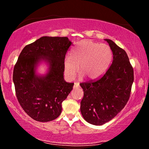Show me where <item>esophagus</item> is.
Segmentation results:
<instances>
[{
	"mask_svg": "<svg viewBox=\"0 0 149 149\" xmlns=\"http://www.w3.org/2000/svg\"><path fill=\"white\" fill-rule=\"evenodd\" d=\"M79 83H74V89H76V88L79 87Z\"/></svg>",
	"mask_w": 149,
	"mask_h": 149,
	"instance_id": "obj_1",
	"label": "esophagus"
}]
</instances>
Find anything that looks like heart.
I'll return each instance as SVG.
<instances>
[{"mask_svg":"<svg viewBox=\"0 0 149 149\" xmlns=\"http://www.w3.org/2000/svg\"><path fill=\"white\" fill-rule=\"evenodd\" d=\"M71 57L64 59L65 74L70 79L75 77L79 65L81 75L95 79L104 74L112 60V52L106 44H99L90 40H83L72 50Z\"/></svg>","mask_w":149,"mask_h":149,"instance_id":"heart-1","label":"heart"}]
</instances>
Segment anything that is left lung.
<instances>
[{
    "mask_svg": "<svg viewBox=\"0 0 149 149\" xmlns=\"http://www.w3.org/2000/svg\"><path fill=\"white\" fill-rule=\"evenodd\" d=\"M113 54L112 63L97 81L82 83L84 92L80 110L88 123L101 125L112 120L129 100L134 79L133 69L124 50L105 39Z\"/></svg>",
    "mask_w": 149,
    "mask_h": 149,
    "instance_id": "obj_1",
    "label": "left lung"
}]
</instances>
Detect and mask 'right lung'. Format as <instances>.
<instances>
[{
  "label": "right lung",
  "instance_id": "1",
  "mask_svg": "<svg viewBox=\"0 0 149 149\" xmlns=\"http://www.w3.org/2000/svg\"><path fill=\"white\" fill-rule=\"evenodd\" d=\"M72 44L66 37L44 36L27 45L15 65L13 82L17 100L33 119L50 122L62 112V103L73 89V83L64 78V62ZM43 63L47 66L44 74L37 68Z\"/></svg>",
  "mask_w": 149,
  "mask_h": 149
}]
</instances>
